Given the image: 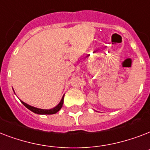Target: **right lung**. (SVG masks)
Masks as SVG:
<instances>
[{
    "instance_id": "1",
    "label": "right lung",
    "mask_w": 150,
    "mask_h": 150,
    "mask_svg": "<svg viewBox=\"0 0 150 150\" xmlns=\"http://www.w3.org/2000/svg\"><path fill=\"white\" fill-rule=\"evenodd\" d=\"M64 95L63 96L61 100L60 101L58 104L57 105L56 107H54V108H52V109L50 110H43V109H40V108H36V107H32L30 105L27 104L25 103H24L23 101H22V103H23L25 107H27L28 109L30 110L31 111H33V113L35 114H56L57 112H58L61 108L63 106V103H64Z\"/></svg>"
}]
</instances>
